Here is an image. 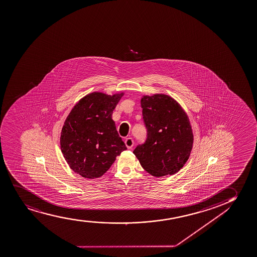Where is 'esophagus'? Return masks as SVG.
Segmentation results:
<instances>
[{"mask_svg": "<svg viewBox=\"0 0 257 257\" xmlns=\"http://www.w3.org/2000/svg\"><path fill=\"white\" fill-rule=\"evenodd\" d=\"M124 144H125V146H126L128 149H132L133 145H134V142H133V140L132 138H127V139L124 140Z\"/></svg>", "mask_w": 257, "mask_h": 257, "instance_id": "1", "label": "esophagus"}]
</instances>
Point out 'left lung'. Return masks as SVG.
I'll return each mask as SVG.
<instances>
[{"label":"left lung","instance_id":"left-lung-1","mask_svg":"<svg viewBox=\"0 0 257 257\" xmlns=\"http://www.w3.org/2000/svg\"><path fill=\"white\" fill-rule=\"evenodd\" d=\"M141 107L147 139L133 153L154 177L177 173L187 162L193 146L188 115L174 98L162 93L143 96Z\"/></svg>","mask_w":257,"mask_h":257}]
</instances>
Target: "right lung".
Instances as JSON below:
<instances>
[{
    "mask_svg": "<svg viewBox=\"0 0 257 257\" xmlns=\"http://www.w3.org/2000/svg\"><path fill=\"white\" fill-rule=\"evenodd\" d=\"M123 95L124 92L89 93L79 99L64 122L61 152L70 168L83 178L101 177L127 149L111 118Z\"/></svg>",
    "mask_w": 257,
    "mask_h": 257,
    "instance_id": "1",
    "label": "right lung"
}]
</instances>
